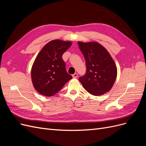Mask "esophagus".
<instances>
[{
  "instance_id": "esophagus-1",
  "label": "esophagus",
  "mask_w": 146,
  "mask_h": 146,
  "mask_svg": "<svg viewBox=\"0 0 146 146\" xmlns=\"http://www.w3.org/2000/svg\"><path fill=\"white\" fill-rule=\"evenodd\" d=\"M72 77H73V78H76L78 77V74H77V73H75L74 74L72 75Z\"/></svg>"
}]
</instances>
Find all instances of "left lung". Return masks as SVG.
I'll use <instances>...</instances> for the list:
<instances>
[{
    "instance_id": "obj_1",
    "label": "left lung",
    "mask_w": 146,
    "mask_h": 146,
    "mask_svg": "<svg viewBox=\"0 0 146 146\" xmlns=\"http://www.w3.org/2000/svg\"><path fill=\"white\" fill-rule=\"evenodd\" d=\"M78 44L86 66V72L79 81L91 94H104L111 90L116 78L115 63L106 48L98 42H78Z\"/></svg>"
}]
</instances>
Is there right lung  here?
<instances>
[{
	"label": "right lung",
	"instance_id": "obj_1",
	"mask_svg": "<svg viewBox=\"0 0 146 146\" xmlns=\"http://www.w3.org/2000/svg\"><path fill=\"white\" fill-rule=\"evenodd\" d=\"M72 45L69 41L55 39L44 46L32 68L34 88L39 94L52 96L57 93L72 77L66 70L62 55Z\"/></svg>",
	"mask_w": 146,
	"mask_h": 146
}]
</instances>
